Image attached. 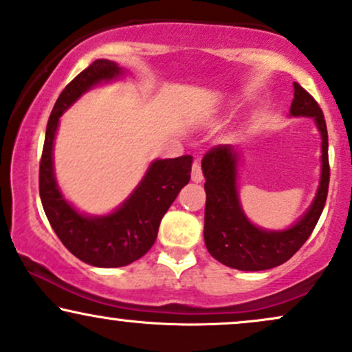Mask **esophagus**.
<instances>
[{
	"instance_id": "obj_1",
	"label": "esophagus",
	"mask_w": 352,
	"mask_h": 352,
	"mask_svg": "<svg viewBox=\"0 0 352 352\" xmlns=\"http://www.w3.org/2000/svg\"><path fill=\"white\" fill-rule=\"evenodd\" d=\"M192 182L195 184H201L203 182V172H201V165L198 160H195L192 165Z\"/></svg>"
}]
</instances>
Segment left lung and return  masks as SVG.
<instances>
[{
    "instance_id": "1",
    "label": "left lung",
    "mask_w": 352,
    "mask_h": 352,
    "mask_svg": "<svg viewBox=\"0 0 352 352\" xmlns=\"http://www.w3.org/2000/svg\"><path fill=\"white\" fill-rule=\"evenodd\" d=\"M292 118H311L321 135L320 185L310 208L285 230H264L245 217L239 200V152L230 144L213 147L201 159L205 175L206 249L218 262L238 270H267L283 264L310 238L324 208L329 185L328 131L321 108L310 93L294 83Z\"/></svg>"
}]
</instances>
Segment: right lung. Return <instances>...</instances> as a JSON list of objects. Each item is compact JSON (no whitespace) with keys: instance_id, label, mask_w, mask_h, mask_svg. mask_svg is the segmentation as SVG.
Wrapping results in <instances>:
<instances>
[{"instance_id":"obj_1","label":"right lung","mask_w":352,"mask_h":352,"mask_svg":"<svg viewBox=\"0 0 352 352\" xmlns=\"http://www.w3.org/2000/svg\"><path fill=\"white\" fill-rule=\"evenodd\" d=\"M122 75L124 70L116 62L98 58L67 85L50 113L39 168L42 206L55 234L85 264L104 269L128 265L149 251L162 217L190 182L193 162L192 155L154 160L133 193L108 214H85L63 197L54 172V141L60 116L83 93Z\"/></svg>"}]
</instances>
